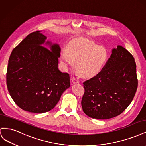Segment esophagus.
Instances as JSON below:
<instances>
[{
	"instance_id": "1",
	"label": "esophagus",
	"mask_w": 146,
	"mask_h": 146,
	"mask_svg": "<svg viewBox=\"0 0 146 146\" xmlns=\"http://www.w3.org/2000/svg\"><path fill=\"white\" fill-rule=\"evenodd\" d=\"M72 82L73 84H76V83H79L78 80H77V78H75V77H72Z\"/></svg>"
}]
</instances>
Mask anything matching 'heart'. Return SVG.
<instances>
[{
	"mask_svg": "<svg viewBox=\"0 0 146 146\" xmlns=\"http://www.w3.org/2000/svg\"><path fill=\"white\" fill-rule=\"evenodd\" d=\"M108 56L104 46H98L89 39H76L70 41L61 53L64 68H72L76 63L78 73L83 77H92L99 74Z\"/></svg>",
	"mask_w": 146,
	"mask_h": 146,
	"instance_id": "heart-1",
	"label": "heart"
}]
</instances>
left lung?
Wrapping results in <instances>:
<instances>
[{
	"label": "left lung",
	"instance_id": "8db88e82",
	"mask_svg": "<svg viewBox=\"0 0 146 146\" xmlns=\"http://www.w3.org/2000/svg\"><path fill=\"white\" fill-rule=\"evenodd\" d=\"M103 69L83 82V111L88 116L108 119L121 114L133 99L138 88L133 56L118 45Z\"/></svg>",
	"mask_w": 146,
	"mask_h": 146
}]
</instances>
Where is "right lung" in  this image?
Here are the masks:
<instances>
[{
    "label": "right lung",
    "instance_id": "obj_1",
    "mask_svg": "<svg viewBox=\"0 0 146 146\" xmlns=\"http://www.w3.org/2000/svg\"><path fill=\"white\" fill-rule=\"evenodd\" d=\"M46 39L40 31L31 33L13 50L8 60V92L18 107L30 113L50 111L70 86L69 74L58 68L60 45Z\"/></svg>",
    "mask_w": 146,
    "mask_h": 146
}]
</instances>
